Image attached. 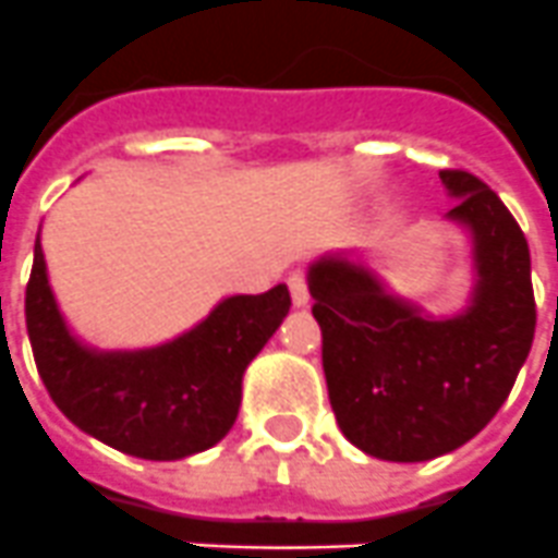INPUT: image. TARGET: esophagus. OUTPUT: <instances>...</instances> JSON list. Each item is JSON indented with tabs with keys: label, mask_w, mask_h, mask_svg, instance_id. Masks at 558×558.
Listing matches in <instances>:
<instances>
[{
	"label": "esophagus",
	"mask_w": 558,
	"mask_h": 558,
	"mask_svg": "<svg viewBox=\"0 0 558 558\" xmlns=\"http://www.w3.org/2000/svg\"><path fill=\"white\" fill-rule=\"evenodd\" d=\"M290 288V299H293V307H307L310 304V290H307V279L302 274H293L288 279Z\"/></svg>",
	"instance_id": "1"
}]
</instances>
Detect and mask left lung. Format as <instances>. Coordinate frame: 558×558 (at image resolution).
Masks as SVG:
<instances>
[{
    "label": "left lung",
    "instance_id": "left-lung-1",
    "mask_svg": "<svg viewBox=\"0 0 558 558\" xmlns=\"http://www.w3.org/2000/svg\"><path fill=\"white\" fill-rule=\"evenodd\" d=\"M438 179L456 201L445 220L470 240L472 288L461 310L430 315L393 293L366 254L327 251L307 268L329 405L340 433L379 461H430L475 438L534 343L525 234L475 175L445 170Z\"/></svg>",
    "mask_w": 558,
    "mask_h": 558
}]
</instances>
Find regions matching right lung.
<instances>
[{"mask_svg":"<svg viewBox=\"0 0 558 558\" xmlns=\"http://www.w3.org/2000/svg\"><path fill=\"white\" fill-rule=\"evenodd\" d=\"M288 284L226 295L204 322L145 349H97L63 318L36 236L24 313L49 397L86 436L145 461H181L215 447L234 425L243 374L282 327Z\"/></svg>","mask_w":558,"mask_h":558,"instance_id":"1","label":"right lung"}]
</instances>
